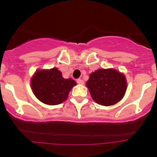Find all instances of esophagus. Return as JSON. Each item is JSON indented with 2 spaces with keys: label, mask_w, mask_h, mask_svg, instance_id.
Here are the masks:
<instances>
[{
  "label": "esophagus",
  "mask_w": 157,
  "mask_h": 157,
  "mask_svg": "<svg viewBox=\"0 0 157 157\" xmlns=\"http://www.w3.org/2000/svg\"><path fill=\"white\" fill-rule=\"evenodd\" d=\"M77 83L78 84H83V83H84V81H83L82 79V78H78V79H77Z\"/></svg>",
  "instance_id": "1"
}]
</instances>
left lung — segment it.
Wrapping results in <instances>:
<instances>
[{
	"label": "left lung",
	"mask_w": 157,
	"mask_h": 157,
	"mask_svg": "<svg viewBox=\"0 0 157 157\" xmlns=\"http://www.w3.org/2000/svg\"><path fill=\"white\" fill-rule=\"evenodd\" d=\"M86 86L96 103L110 106L123 98L127 81L125 76L115 69H99L90 75Z\"/></svg>",
	"instance_id": "1"
}]
</instances>
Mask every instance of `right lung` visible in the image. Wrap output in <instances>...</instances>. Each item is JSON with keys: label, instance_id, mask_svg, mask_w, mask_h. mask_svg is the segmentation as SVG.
I'll list each match as a JSON object with an SVG mask.
<instances>
[{"label": "right lung", "instance_id": "right-lung-1", "mask_svg": "<svg viewBox=\"0 0 157 157\" xmlns=\"http://www.w3.org/2000/svg\"><path fill=\"white\" fill-rule=\"evenodd\" d=\"M76 82L71 78H63L57 68L37 71L31 79V87L38 100L49 105L62 103L67 98Z\"/></svg>", "mask_w": 157, "mask_h": 157}]
</instances>
